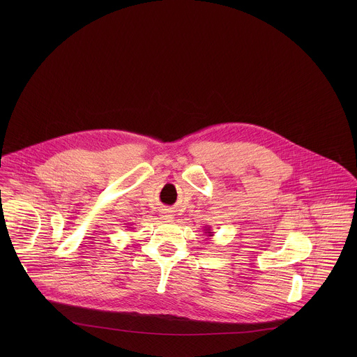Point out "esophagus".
Segmentation results:
<instances>
[{
	"instance_id": "1",
	"label": "esophagus",
	"mask_w": 357,
	"mask_h": 357,
	"mask_svg": "<svg viewBox=\"0 0 357 357\" xmlns=\"http://www.w3.org/2000/svg\"><path fill=\"white\" fill-rule=\"evenodd\" d=\"M160 214H162V215H160V217H162V220H166V221H172V220L174 218L173 211H172V210H169V208H163Z\"/></svg>"
}]
</instances>
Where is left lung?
Instances as JSON below:
<instances>
[{"label":"left lung","instance_id":"left-lung-1","mask_svg":"<svg viewBox=\"0 0 357 357\" xmlns=\"http://www.w3.org/2000/svg\"><path fill=\"white\" fill-rule=\"evenodd\" d=\"M204 234H206V235H207V238H211V236H213V234H214V232H213V231H211V229H210V227H207V228H204Z\"/></svg>","mask_w":357,"mask_h":357}]
</instances>
